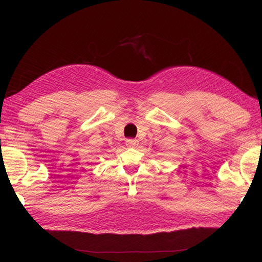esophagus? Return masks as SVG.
I'll list each match as a JSON object with an SVG mask.
<instances>
[{"instance_id":"34e87169","label":"esophagus","mask_w":262,"mask_h":262,"mask_svg":"<svg viewBox=\"0 0 262 262\" xmlns=\"http://www.w3.org/2000/svg\"><path fill=\"white\" fill-rule=\"evenodd\" d=\"M125 145L129 147H137L139 145V141L137 139H128L125 141Z\"/></svg>"}]
</instances>
